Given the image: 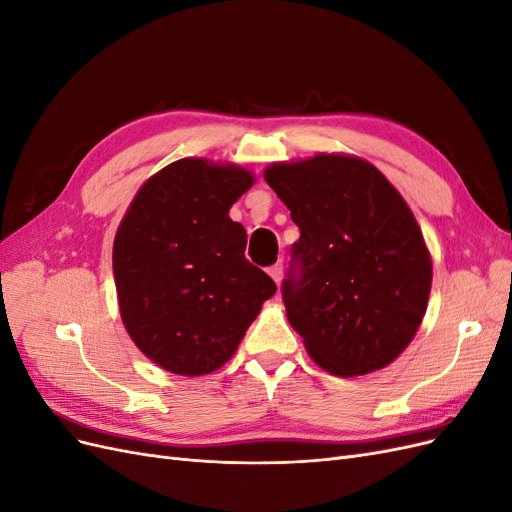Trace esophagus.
I'll list each match as a JSON object with an SVG mask.
<instances>
[{"mask_svg": "<svg viewBox=\"0 0 512 512\" xmlns=\"http://www.w3.org/2000/svg\"><path fill=\"white\" fill-rule=\"evenodd\" d=\"M269 275L273 277V282L280 286L282 284V277H284V265H282V262H275V265L269 269Z\"/></svg>", "mask_w": 512, "mask_h": 512, "instance_id": "esophagus-1", "label": "esophagus"}]
</instances>
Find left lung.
Here are the masks:
<instances>
[{"instance_id":"obj_1","label":"left lung","mask_w":512,"mask_h":512,"mask_svg":"<svg viewBox=\"0 0 512 512\" xmlns=\"http://www.w3.org/2000/svg\"><path fill=\"white\" fill-rule=\"evenodd\" d=\"M265 181L301 230L282 294L307 354L342 378L391 365L421 327L433 275L406 200L344 153L275 162Z\"/></svg>"}]
</instances>
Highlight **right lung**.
<instances>
[{"mask_svg": "<svg viewBox=\"0 0 512 512\" xmlns=\"http://www.w3.org/2000/svg\"><path fill=\"white\" fill-rule=\"evenodd\" d=\"M254 185L237 164L183 158L136 192L117 228L119 314L147 359L177 376L220 369L277 286L245 258L230 207Z\"/></svg>", "mask_w": 512, "mask_h": 512, "instance_id": "right-lung-1", "label": "right lung"}]
</instances>
